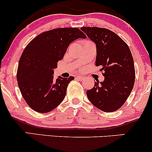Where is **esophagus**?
<instances>
[{
	"instance_id": "esophagus-1",
	"label": "esophagus",
	"mask_w": 152,
	"mask_h": 152,
	"mask_svg": "<svg viewBox=\"0 0 152 152\" xmlns=\"http://www.w3.org/2000/svg\"><path fill=\"white\" fill-rule=\"evenodd\" d=\"M76 78L78 80H80V81H82V80L84 79V77H83V76H76Z\"/></svg>"
}]
</instances>
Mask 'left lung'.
Masks as SVG:
<instances>
[{
    "label": "left lung",
    "mask_w": 152,
    "mask_h": 152,
    "mask_svg": "<svg viewBox=\"0 0 152 152\" xmlns=\"http://www.w3.org/2000/svg\"><path fill=\"white\" fill-rule=\"evenodd\" d=\"M81 29L96 46V66H101L104 81L86 91L91 103L104 112L119 109L129 96L135 81L134 59L128 45L117 34L99 27Z\"/></svg>",
    "instance_id": "obj_1"
}]
</instances>
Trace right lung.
Returning a JSON list of instances; mask_svg holds the SVG:
<instances>
[{"mask_svg": "<svg viewBox=\"0 0 152 152\" xmlns=\"http://www.w3.org/2000/svg\"><path fill=\"white\" fill-rule=\"evenodd\" d=\"M78 28H60L41 33L26 46L19 60L17 81L23 98L38 113H47L64 101L69 83L74 79H53V69L62 60L69 44L86 38Z\"/></svg>", "mask_w": 152, "mask_h": 152, "instance_id": "add662e5", "label": "right lung"}]
</instances>
